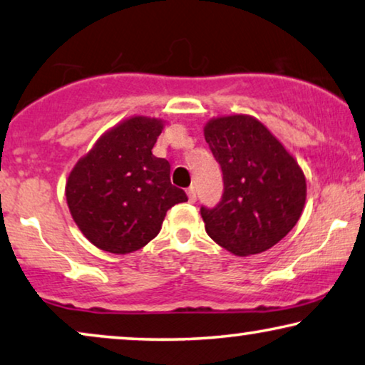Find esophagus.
I'll return each instance as SVG.
<instances>
[{"instance_id":"obj_1","label":"esophagus","mask_w":365,"mask_h":365,"mask_svg":"<svg viewBox=\"0 0 365 365\" xmlns=\"http://www.w3.org/2000/svg\"><path fill=\"white\" fill-rule=\"evenodd\" d=\"M187 195H188V200L190 202H195V200H197V192H195V187H190L188 190H187Z\"/></svg>"}]
</instances>
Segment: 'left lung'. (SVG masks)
Masks as SVG:
<instances>
[{
	"label": "left lung",
	"mask_w": 365,
	"mask_h": 365,
	"mask_svg": "<svg viewBox=\"0 0 365 365\" xmlns=\"http://www.w3.org/2000/svg\"><path fill=\"white\" fill-rule=\"evenodd\" d=\"M203 132L225 185L222 202L202 208L205 230L235 256L263 253L299 220L307 190L304 172L253 115L213 117Z\"/></svg>",
	"instance_id": "1"
}]
</instances>
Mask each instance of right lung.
<instances>
[{
	"instance_id": "obj_1",
	"label": "right lung",
	"mask_w": 365,
	"mask_h": 365,
	"mask_svg": "<svg viewBox=\"0 0 365 365\" xmlns=\"http://www.w3.org/2000/svg\"><path fill=\"white\" fill-rule=\"evenodd\" d=\"M165 122L132 115L102 133L66 180L81 233L99 250L129 255L160 232L173 205L187 202L170 183V163L152 153Z\"/></svg>"
}]
</instances>
